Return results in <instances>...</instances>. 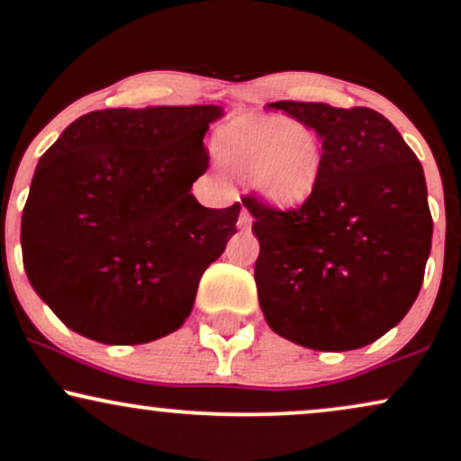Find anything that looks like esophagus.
I'll return each mask as SVG.
<instances>
[{
  "label": "esophagus",
  "instance_id": "1",
  "mask_svg": "<svg viewBox=\"0 0 461 461\" xmlns=\"http://www.w3.org/2000/svg\"><path fill=\"white\" fill-rule=\"evenodd\" d=\"M251 221H253L251 212H249L247 208H242L240 216H238V227H240V230H247V227H251Z\"/></svg>",
  "mask_w": 461,
  "mask_h": 461
}]
</instances>
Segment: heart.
I'll return each mask as SVG.
<instances>
[{
	"instance_id": "obj_1",
	"label": "heart",
	"mask_w": 461,
	"mask_h": 461,
	"mask_svg": "<svg viewBox=\"0 0 461 461\" xmlns=\"http://www.w3.org/2000/svg\"><path fill=\"white\" fill-rule=\"evenodd\" d=\"M216 158L279 208L303 206L324 176V146L312 126L279 115H238L219 126Z\"/></svg>"
}]
</instances>
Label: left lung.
I'll list each match as a JSON object with an SVG mask.
<instances>
[{
    "label": "left lung",
    "instance_id": "left-lung-1",
    "mask_svg": "<svg viewBox=\"0 0 461 461\" xmlns=\"http://www.w3.org/2000/svg\"><path fill=\"white\" fill-rule=\"evenodd\" d=\"M268 107L318 132L324 176L298 208L242 199L259 240V307L270 329L298 346L357 350L399 324L419 296L434 231L423 167L374 109Z\"/></svg>",
    "mask_w": 461,
    "mask_h": 461
}]
</instances>
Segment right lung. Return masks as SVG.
I'll return each mask as SVG.
<instances>
[{"mask_svg":"<svg viewBox=\"0 0 461 461\" xmlns=\"http://www.w3.org/2000/svg\"><path fill=\"white\" fill-rule=\"evenodd\" d=\"M223 109H103L42 154L21 219L27 279L87 339L135 346L191 315L203 270L236 234L240 203L203 208L210 122Z\"/></svg>","mask_w":461,"mask_h":461,"instance_id":"obj_1","label":"right lung"}]
</instances>
